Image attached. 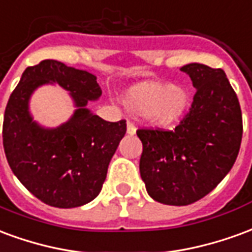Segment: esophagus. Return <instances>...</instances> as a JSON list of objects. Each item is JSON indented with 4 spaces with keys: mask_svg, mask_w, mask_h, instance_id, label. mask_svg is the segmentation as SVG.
<instances>
[{
    "mask_svg": "<svg viewBox=\"0 0 252 252\" xmlns=\"http://www.w3.org/2000/svg\"><path fill=\"white\" fill-rule=\"evenodd\" d=\"M126 133H128V135H135V133H136V126H135L132 121H128V123H126Z\"/></svg>",
    "mask_w": 252,
    "mask_h": 252,
    "instance_id": "1",
    "label": "esophagus"
}]
</instances>
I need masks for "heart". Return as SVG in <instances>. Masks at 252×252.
Wrapping results in <instances>:
<instances>
[{
    "instance_id": "b5f03b06",
    "label": "heart",
    "mask_w": 252,
    "mask_h": 252,
    "mask_svg": "<svg viewBox=\"0 0 252 252\" xmlns=\"http://www.w3.org/2000/svg\"><path fill=\"white\" fill-rule=\"evenodd\" d=\"M190 95L185 88L163 82H140L126 94L129 112L148 116L155 126H174L185 116Z\"/></svg>"
}]
</instances>
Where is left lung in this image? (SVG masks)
Returning a JSON list of instances; mask_svg holds the SVG:
<instances>
[{
  "instance_id": "1",
  "label": "left lung",
  "mask_w": 252,
  "mask_h": 252,
  "mask_svg": "<svg viewBox=\"0 0 252 252\" xmlns=\"http://www.w3.org/2000/svg\"><path fill=\"white\" fill-rule=\"evenodd\" d=\"M195 90L173 131L139 128L140 175L147 193L166 205H189L215 189L238 158L243 121L238 95L221 68L181 67Z\"/></svg>"
}]
</instances>
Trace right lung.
I'll use <instances>...</instances> for the list:
<instances>
[{"label":"right lung","instance_id":"obj_1","mask_svg":"<svg viewBox=\"0 0 252 252\" xmlns=\"http://www.w3.org/2000/svg\"><path fill=\"white\" fill-rule=\"evenodd\" d=\"M57 82L70 92L78 109L54 130L32 121L30 94L44 83ZM101 88L93 74L46 59L25 68L9 97L2 143L14 175L32 194L57 208H75L94 200L106 178L108 166L126 132V120H102L86 109Z\"/></svg>","mask_w":252,"mask_h":252}]
</instances>
